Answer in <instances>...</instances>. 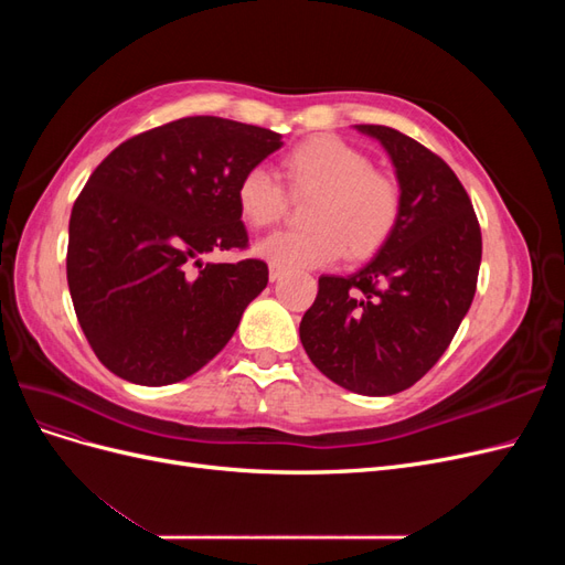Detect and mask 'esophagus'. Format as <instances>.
I'll use <instances>...</instances> for the list:
<instances>
[{
	"instance_id": "obj_1",
	"label": "esophagus",
	"mask_w": 565,
	"mask_h": 565,
	"mask_svg": "<svg viewBox=\"0 0 565 565\" xmlns=\"http://www.w3.org/2000/svg\"><path fill=\"white\" fill-rule=\"evenodd\" d=\"M282 276H285V268H280V266H276V264H270V266H268V278H270V282L280 280Z\"/></svg>"
}]
</instances>
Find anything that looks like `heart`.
<instances>
[{
	"instance_id": "b5f03b06",
	"label": "heart",
	"mask_w": 565,
	"mask_h": 565,
	"mask_svg": "<svg viewBox=\"0 0 565 565\" xmlns=\"http://www.w3.org/2000/svg\"><path fill=\"white\" fill-rule=\"evenodd\" d=\"M282 174L297 198H311L306 228L273 233L254 252L280 268H318L349 252L365 259L393 233L401 216V188L372 167L367 152L337 136H313L289 148ZM241 216L254 228L273 226L285 212L280 181L264 167H249L235 185Z\"/></svg>"
}]
</instances>
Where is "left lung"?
<instances>
[{"label": "left lung", "instance_id": "left-lung-1", "mask_svg": "<svg viewBox=\"0 0 565 565\" xmlns=\"http://www.w3.org/2000/svg\"><path fill=\"white\" fill-rule=\"evenodd\" d=\"M396 169L401 216L388 241L351 276H320L299 324L311 363L363 396L419 382L465 320L481 266V228L452 169L409 136L355 125Z\"/></svg>", "mask_w": 565, "mask_h": 565}]
</instances>
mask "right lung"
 I'll list each match as a JSON object with an SVG mask.
<instances>
[{
  "instance_id": "add662e5",
  "label": "right lung",
  "mask_w": 565,
  "mask_h": 565,
  "mask_svg": "<svg viewBox=\"0 0 565 565\" xmlns=\"http://www.w3.org/2000/svg\"><path fill=\"white\" fill-rule=\"evenodd\" d=\"M280 146L270 129L198 115L134 136L96 167L71 214L67 287L117 377L174 384L228 344L268 266L202 256L247 247L235 185Z\"/></svg>"
}]
</instances>
